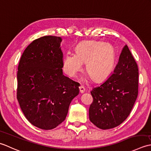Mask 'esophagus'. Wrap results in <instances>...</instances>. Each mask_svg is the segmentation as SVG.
I'll return each mask as SVG.
<instances>
[{
    "label": "esophagus",
    "instance_id": "1",
    "mask_svg": "<svg viewBox=\"0 0 151 151\" xmlns=\"http://www.w3.org/2000/svg\"><path fill=\"white\" fill-rule=\"evenodd\" d=\"M79 92H80V93H85V87H83V86H82V85H81L79 87Z\"/></svg>",
    "mask_w": 151,
    "mask_h": 151
}]
</instances>
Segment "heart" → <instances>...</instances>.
<instances>
[{
	"mask_svg": "<svg viewBox=\"0 0 151 151\" xmlns=\"http://www.w3.org/2000/svg\"><path fill=\"white\" fill-rule=\"evenodd\" d=\"M76 53H67L63 61L64 72L74 77L85 64V70L94 81L106 79L112 72L115 60V51L111 44L98 41H87L79 44Z\"/></svg>",
	"mask_w": 151,
	"mask_h": 151,
	"instance_id": "1",
	"label": "heart"
}]
</instances>
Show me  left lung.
<instances>
[{"instance_id": "obj_1", "label": "left lung", "mask_w": 151, "mask_h": 151, "mask_svg": "<svg viewBox=\"0 0 151 151\" xmlns=\"http://www.w3.org/2000/svg\"><path fill=\"white\" fill-rule=\"evenodd\" d=\"M137 64L127 45L122 48L113 72L91 91L93 101L89 119L102 130L115 128L130 115L138 94Z\"/></svg>"}]
</instances>
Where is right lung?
<instances>
[{"label": "right lung", "instance_id": "obj_1", "mask_svg": "<svg viewBox=\"0 0 151 151\" xmlns=\"http://www.w3.org/2000/svg\"><path fill=\"white\" fill-rule=\"evenodd\" d=\"M59 36H45L27 46L17 75V99L26 119L43 130L65 120L79 83L63 73V53Z\"/></svg>", "mask_w": 151, "mask_h": 151}]
</instances>
